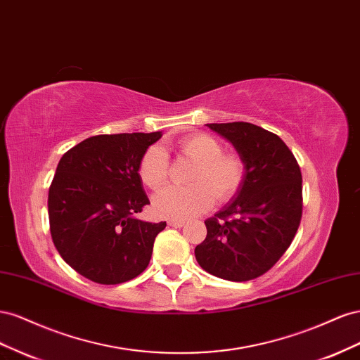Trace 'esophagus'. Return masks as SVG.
I'll list each match as a JSON object with an SVG mask.
<instances>
[{
    "instance_id": "1",
    "label": "esophagus",
    "mask_w": 360,
    "mask_h": 360,
    "mask_svg": "<svg viewBox=\"0 0 360 360\" xmlns=\"http://www.w3.org/2000/svg\"><path fill=\"white\" fill-rule=\"evenodd\" d=\"M167 224L172 226V228H182V226L186 224V221H184V220H169Z\"/></svg>"
}]
</instances>
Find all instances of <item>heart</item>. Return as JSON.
<instances>
[{
	"label": "heart",
	"instance_id": "heart-1",
	"mask_svg": "<svg viewBox=\"0 0 360 360\" xmlns=\"http://www.w3.org/2000/svg\"><path fill=\"white\" fill-rule=\"evenodd\" d=\"M182 157L196 162L190 187H167L155 194L152 207L161 219L186 220L205 212L214 200L233 199L245 181V162L235 152H223V143L207 132H194L178 141ZM139 176L157 190L169 178V157L162 146H150L140 160Z\"/></svg>",
	"mask_w": 360,
	"mask_h": 360
}]
</instances>
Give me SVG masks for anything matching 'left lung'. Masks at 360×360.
<instances>
[{
    "mask_svg": "<svg viewBox=\"0 0 360 360\" xmlns=\"http://www.w3.org/2000/svg\"><path fill=\"white\" fill-rule=\"evenodd\" d=\"M245 162L243 188L205 220L207 238L194 255L220 279L245 282L269 271L290 248L303 210L302 172L279 136L249 122L208 123Z\"/></svg>",
    "mask_w": 360,
    "mask_h": 360,
    "instance_id": "obj_1",
    "label": "left lung"
}]
</instances>
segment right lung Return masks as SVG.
Here are the masks:
<instances>
[{
    "label": "right lung",
    "instance_id": "right-lung-1",
    "mask_svg": "<svg viewBox=\"0 0 360 360\" xmlns=\"http://www.w3.org/2000/svg\"><path fill=\"white\" fill-rule=\"evenodd\" d=\"M160 139L161 132L94 136L58 162L48 193L51 237L65 262L91 282H128L149 265L166 221L134 217L149 205L139 164Z\"/></svg>",
    "mask_w": 360,
    "mask_h": 360
}]
</instances>
